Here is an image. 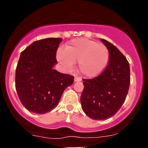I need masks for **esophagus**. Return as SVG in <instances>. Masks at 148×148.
I'll return each instance as SVG.
<instances>
[{
    "mask_svg": "<svg viewBox=\"0 0 148 148\" xmlns=\"http://www.w3.org/2000/svg\"><path fill=\"white\" fill-rule=\"evenodd\" d=\"M74 81H75V82H81V81H82V78H81V77H79V76H75V78H74Z\"/></svg>",
    "mask_w": 148,
    "mask_h": 148,
    "instance_id": "1",
    "label": "esophagus"
}]
</instances>
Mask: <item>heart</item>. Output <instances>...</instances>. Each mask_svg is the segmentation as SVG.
<instances>
[{
    "label": "heart",
    "instance_id": "1",
    "mask_svg": "<svg viewBox=\"0 0 148 148\" xmlns=\"http://www.w3.org/2000/svg\"><path fill=\"white\" fill-rule=\"evenodd\" d=\"M109 50L104 44L87 38L73 39L66 44L64 49L57 51L58 61L71 70L74 63L78 62V71L87 78L100 75L109 61Z\"/></svg>",
    "mask_w": 148,
    "mask_h": 148
}]
</instances>
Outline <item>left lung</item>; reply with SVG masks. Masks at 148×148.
<instances>
[{"label":"left lung","mask_w":148,"mask_h":148,"mask_svg":"<svg viewBox=\"0 0 148 148\" xmlns=\"http://www.w3.org/2000/svg\"><path fill=\"white\" fill-rule=\"evenodd\" d=\"M101 40L109 50V62L99 75L83 79L84 87L81 96L84 112L95 120L108 119L119 110L130 82V66L125 56L109 41Z\"/></svg>","instance_id":"left-lung-1"}]
</instances>
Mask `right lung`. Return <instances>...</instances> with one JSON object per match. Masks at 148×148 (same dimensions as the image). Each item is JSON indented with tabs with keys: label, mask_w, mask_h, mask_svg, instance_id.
<instances>
[{
	"label": "right lung",
	"mask_w": 148,
	"mask_h": 148,
	"mask_svg": "<svg viewBox=\"0 0 148 148\" xmlns=\"http://www.w3.org/2000/svg\"><path fill=\"white\" fill-rule=\"evenodd\" d=\"M62 38L36 40L21 53L15 72V88L29 111L44 114L56 108L74 77L53 70Z\"/></svg>",
	"instance_id": "obj_1"
}]
</instances>
